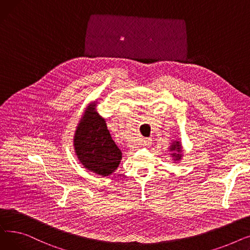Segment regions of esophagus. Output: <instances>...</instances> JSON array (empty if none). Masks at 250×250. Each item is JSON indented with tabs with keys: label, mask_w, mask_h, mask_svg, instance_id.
<instances>
[{
	"label": "esophagus",
	"mask_w": 250,
	"mask_h": 250,
	"mask_svg": "<svg viewBox=\"0 0 250 250\" xmlns=\"http://www.w3.org/2000/svg\"><path fill=\"white\" fill-rule=\"evenodd\" d=\"M152 144V140L150 138H145L143 140V145L144 146H150Z\"/></svg>",
	"instance_id": "esophagus-1"
}]
</instances>
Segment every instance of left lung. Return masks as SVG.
Segmentation results:
<instances>
[{
	"mask_svg": "<svg viewBox=\"0 0 250 250\" xmlns=\"http://www.w3.org/2000/svg\"><path fill=\"white\" fill-rule=\"evenodd\" d=\"M169 149H170V151L173 152L171 155H172V157L174 158V161L181 160L182 154H181V145H180L179 142H173Z\"/></svg>",
	"mask_w": 250,
	"mask_h": 250,
	"instance_id": "left-lung-1",
	"label": "left lung"
}]
</instances>
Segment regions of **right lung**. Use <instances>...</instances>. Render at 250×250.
<instances>
[{
	"label": "right lung",
	"instance_id": "obj_1",
	"mask_svg": "<svg viewBox=\"0 0 250 250\" xmlns=\"http://www.w3.org/2000/svg\"><path fill=\"white\" fill-rule=\"evenodd\" d=\"M95 102L85 110L74 136L75 153L89 171L109 176L122 160V151L115 145L105 120L95 109Z\"/></svg>",
	"mask_w": 250,
	"mask_h": 250
}]
</instances>
